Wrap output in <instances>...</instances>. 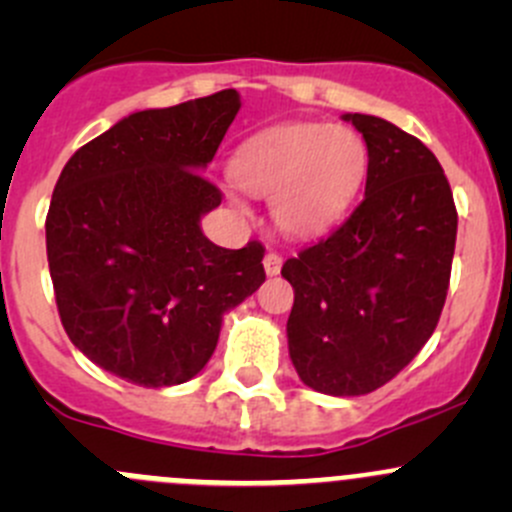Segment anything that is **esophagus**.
Wrapping results in <instances>:
<instances>
[{
    "label": "esophagus",
    "instance_id": "obj_1",
    "mask_svg": "<svg viewBox=\"0 0 512 512\" xmlns=\"http://www.w3.org/2000/svg\"><path fill=\"white\" fill-rule=\"evenodd\" d=\"M262 265H265L267 275L275 277V275H280V270H282V257L277 255V252H267L265 260H262Z\"/></svg>",
    "mask_w": 512,
    "mask_h": 512
}]
</instances>
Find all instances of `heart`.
I'll use <instances>...</instances> for the list:
<instances>
[{
	"label": "heart",
	"instance_id": "obj_1",
	"mask_svg": "<svg viewBox=\"0 0 512 512\" xmlns=\"http://www.w3.org/2000/svg\"><path fill=\"white\" fill-rule=\"evenodd\" d=\"M361 136L334 123H285L247 138L230 160L237 188L272 200V218L285 235L314 237L354 203L366 178ZM247 213L242 198H232Z\"/></svg>",
	"mask_w": 512,
	"mask_h": 512
}]
</instances>
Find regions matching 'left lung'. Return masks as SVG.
<instances>
[{
	"label": "left lung",
	"mask_w": 512,
	"mask_h": 512,
	"mask_svg": "<svg viewBox=\"0 0 512 512\" xmlns=\"http://www.w3.org/2000/svg\"><path fill=\"white\" fill-rule=\"evenodd\" d=\"M369 151L359 208L285 262L289 359L304 386L361 396L431 339L446 302L458 215L436 156L394 123L344 113Z\"/></svg>",
	"instance_id": "8db88e82"
}]
</instances>
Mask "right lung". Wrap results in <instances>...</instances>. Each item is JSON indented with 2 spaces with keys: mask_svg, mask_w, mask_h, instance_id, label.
Instances as JSON below:
<instances>
[{
  "mask_svg": "<svg viewBox=\"0 0 512 512\" xmlns=\"http://www.w3.org/2000/svg\"><path fill=\"white\" fill-rule=\"evenodd\" d=\"M240 106L227 89L131 113L56 180L46 257L61 324L81 354L131 384L200 374L225 314L265 282L260 242L225 250L200 227L223 200L203 170Z\"/></svg>",
  "mask_w": 512,
  "mask_h": 512,
  "instance_id": "add662e5",
  "label": "right lung"
}]
</instances>
